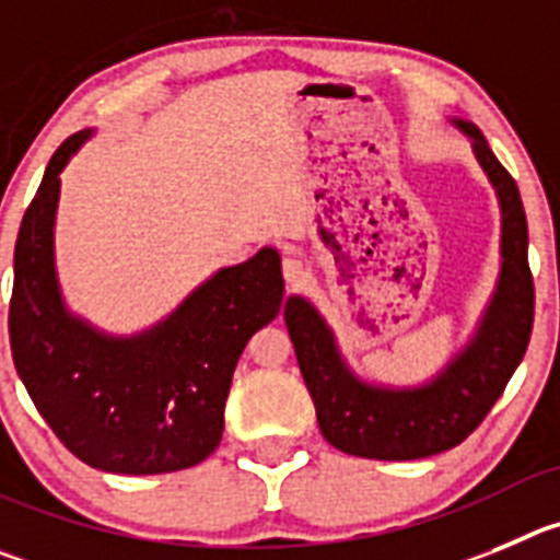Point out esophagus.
<instances>
[{"label": "esophagus", "mask_w": 560, "mask_h": 560, "mask_svg": "<svg viewBox=\"0 0 560 560\" xmlns=\"http://www.w3.org/2000/svg\"><path fill=\"white\" fill-rule=\"evenodd\" d=\"M284 281L290 287H301L306 281V268L295 256H287L284 259Z\"/></svg>", "instance_id": "obj_1"}]
</instances>
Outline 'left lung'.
Masks as SVG:
<instances>
[{
	"label": "left lung",
	"mask_w": 560,
	"mask_h": 560,
	"mask_svg": "<svg viewBox=\"0 0 560 560\" xmlns=\"http://www.w3.org/2000/svg\"><path fill=\"white\" fill-rule=\"evenodd\" d=\"M500 203V276L478 328L451 362L417 386L373 384L353 373L337 334L310 298L290 295L284 323L328 445L359 458L411 462L445 453L483 422L525 357L533 328V276L520 187L475 124L451 118Z\"/></svg>",
	"instance_id": "left-lung-1"
}]
</instances>
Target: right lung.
<instances>
[{
  "mask_svg": "<svg viewBox=\"0 0 560 560\" xmlns=\"http://www.w3.org/2000/svg\"><path fill=\"white\" fill-rule=\"evenodd\" d=\"M93 129L55 151L13 256L10 351L62 445L88 467L160 475L201 464L223 436L234 368L281 310L276 248L221 268L154 326L107 334L66 306L55 265L60 174Z\"/></svg>",
  "mask_w": 560,
  "mask_h": 560,
  "instance_id": "1",
  "label": "right lung"
}]
</instances>
